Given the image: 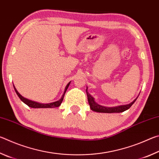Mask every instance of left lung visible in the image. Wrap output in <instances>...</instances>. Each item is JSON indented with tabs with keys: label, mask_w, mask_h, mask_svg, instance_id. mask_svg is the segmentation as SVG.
<instances>
[{
	"label": "left lung",
	"mask_w": 159,
	"mask_h": 159,
	"mask_svg": "<svg viewBox=\"0 0 159 159\" xmlns=\"http://www.w3.org/2000/svg\"><path fill=\"white\" fill-rule=\"evenodd\" d=\"M86 93H87L88 96V103L90 104V107L91 110L94 111L99 112V113H120L123 112L128 110L130 107L133 105L134 102L136 101L137 98L133 102L128 104H125V105H120L117 107H107L102 105H99L98 103H96L94 99L91 95H90L89 93L88 92V88H86Z\"/></svg>",
	"instance_id": "1"
}]
</instances>
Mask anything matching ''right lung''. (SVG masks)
<instances>
[{"label":"right lung","mask_w":159,"mask_h":159,"mask_svg":"<svg viewBox=\"0 0 159 159\" xmlns=\"http://www.w3.org/2000/svg\"><path fill=\"white\" fill-rule=\"evenodd\" d=\"M70 83H71V82H69L68 84L66 85L65 89H64V94L62 95V96H61V98L60 99H59L58 101L51 102V103H48V104L39 103V102L32 101V100H30V99L25 98L23 96H21L20 94L18 93V91L17 90V89H16L15 86H14V88H15V90L16 93H17V95H18V97L20 98L21 100L24 103L26 104V105H28L29 107H31V108H55V107H58L60 106V104H61V102H62V101H63V99H64V95H65L66 91L67 90V88H68V87L69 86Z\"/></svg>","instance_id":"1"}]
</instances>
